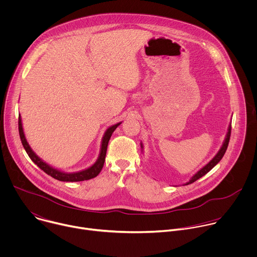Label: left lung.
<instances>
[{
    "label": "left lung",
    "instance_id": "1",
    "mask_svg": "<svg viewBox=\"0 0 257 257\" xmlns=\"http://www.w3.org/2000/svg\"><path fill=\"white\" fill-rule=\"evenodd\" d=\"M230 136H231V124L228 127V132L226 134L225 140H224V142H223V144L221 146V149H219V151L216 153V155L211 159V161H209L204 167H202L197 173H195L190 178V180L188 182H186L185 184H183V185H189V184H191V183L195 182L196 180H198L199 178H201L202 176L207 174L219 161L223 159V157H224V155H225V153H226V151L228 149V144H229V141H230ZM140 146H141V152H143V143L142 142H140Z\"/></svg>",
    "mask_w": 257,
    "mask_h": 257
}]
</instances>
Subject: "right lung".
I'll return each instance as SVG.
<instances>
[{
    "label": "right lung",
    "instance_id": "right-lung-1",
    "mask_svg": "<svg viewBox=\"0 0 257 257\" xmlns=\"http://www.w3.org/2000/svg\"><path fill=\"white\" fill-rule=\"evenodd\" d=\"M122 122L120 123H117L115 125H112L109 126L103 136H102V139H101V144H100V151H99V155H98V158L97 160L95 161V163L84 169V170H81V171H78V172H73V173H68V172H64V171H61V170H58L57 168H54L52 167L51 165H49L48 163H46L45 161H43L38 155H36L32 149L30 148L29 143L27 142L26 140V137H25V134H24V131H23V126H22V119H21V116L19 114V121H18V128H19V135H20V139H21V142H22V145L23 148L25 150V152L27 153L28 157L30 158V160L38 166L40 169H42L46 174L50 175L51 177L59 180V181H63V182H79V181H85V180H89V179H92L94 177H96L99 172L101 171L102 167H103V164H104V160H105V154H106V149H107V143H108V140L109 138H111L113 132L116 130V128L121 124Z\"/></svg>",
    "mask_w": 257,
    "mask_h": 257
}]
</instances>
